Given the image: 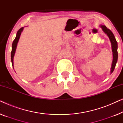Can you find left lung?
<instances>
[{
	"instance_id": "8db88e82",
	"label": "left lung",
	"mask_w": 123,
	"mask_h": 123,
	"mask_svg": "<svg viewBox=\"0 0 123 123\" xmlns=\"http://www.w3.org/2000/svg\"><path fill=\"white\" fill-rule=\"evenodd\" d=\"M100 27L102 28V31L107 36L109 37L110 41L111 42L112 48V56H113V60L112 62L110 74H111L113 72L114 69L115 68L116 64L117 63V58H118V54H117V40L115 39V36L111 31L110 30L108 29L104 25H101Z\"/></svg>"
}]
</instances>
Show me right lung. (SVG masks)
<instances>
[{"instance_id":"add662e5","label":"right lung","mask_w":123,"mask_h":123,"mask_svg":"<svg viewBox=\"0 0 123 123\" xmlns=\"http://www.w3.org/2000/svg\"><path fill=\"white\" fill-rule=\"evenodd\" d=\"M23 28H24V27H22L17 31V35H16V38H15V39L14 40V41H13V43H12V46L11 62H12V64L13 67V58H14L15 53H16V50L18 42V41H19L20 36H21L22 32L23 31Z\"/></svg>"}]
</instances>
